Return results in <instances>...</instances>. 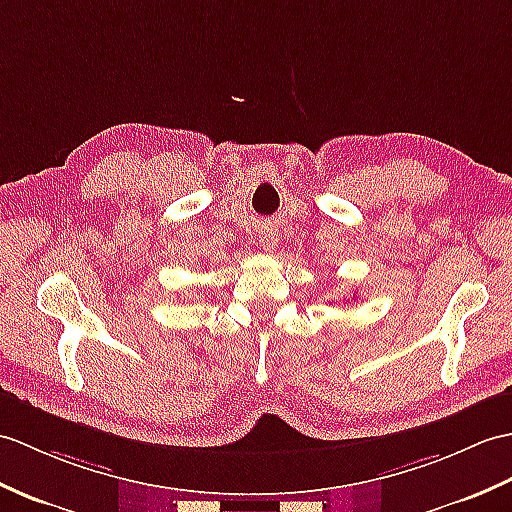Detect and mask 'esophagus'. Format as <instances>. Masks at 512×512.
<instances>
[{"label": "esophagus", "mask_w": 512, "mask_h": 512, "mask_svg": "<svg viewBox=\"0 0 512 512\" xmlns=\"http://www.w3.org/2000/svg\"><path fill=\"white\" fill-rule=\"evenodd\" d=\"M277 242H279V233L275 227H264L259 231V246L264 248V251H268V253L275 251Z\"/></svg>", "instance_id": "34e87169"}]
</instances>
